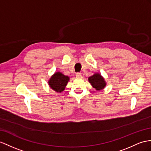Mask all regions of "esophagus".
I'll use <instances>...</instances> for the list:
<instances>
[{
	"label": "esophagus",
	"mask_w": 151,
	"mask_h": 151,
	"mask_svg": "<svg viewBox=\"0 0 151 151\" xmlns=\"http://www.w3.org/2000/svg\"><path fill=\"white\" fill-rule=\"evenodd\" d=\"M76 78H82V74L80 73H76Z\"/></svg>",
	"instance_id": "34e87169"
}]
</instances>
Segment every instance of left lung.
Here are the masks:
<instances>
[{
  "label": "left lung",
  "mask_w": 151,
  "mask_h": 151,
  "mask_svg": "<svg viewBox=\"0 0 151 151\" xmlns=\"http://www.w3.org/2000/svg\"><path fill=\"white\" fill-rule=\"evenodd\" d=\"M88 80L92 87L94 88L96 91H99L103 90L106 86L105 78L99 73H94L92 76L88 77Z\"/></svg>",
  "instance_id": "1"
}]
</instances>
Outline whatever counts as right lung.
I'll return each instance as SVG.
<instances>
[{
    "label": "right lung",
    "instance_id": "add662e5",
    "mask_svg": "<svg viewBox=\"0 0 151 151\" xmlns=\"http://www.w3.org/2000/svg\"><path fill=\"white\" fill-rule=\"evenodd\" d=\"M69 79L70 78L68 76L64 75L60 71H57L50 77L48 83L52 90L58 93H60L64 91Z\"/></svg>",
    "mask_w": 151,
    "mask_h": 151
}]
</instances>
